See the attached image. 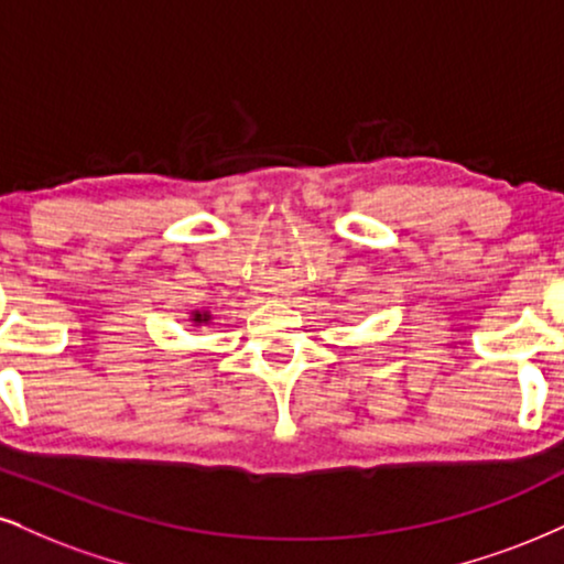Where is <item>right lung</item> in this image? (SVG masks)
<instances>
[{
    "label": "right lung",
    "instance_id": "obj_1",
    "mask_svg": "<svg viewBox=\"0 0 564 564\" xmlns=\"http://www.w3.org/2000/svg\"><path fill=\"white\" fill-rule=\"evenodd\" d=\"M193 322H196V324H206V322H208V314H196V316H193Z\"/></svg>",
    "mask_w": 564,
    "mask_h": 564
}]
</instances>
